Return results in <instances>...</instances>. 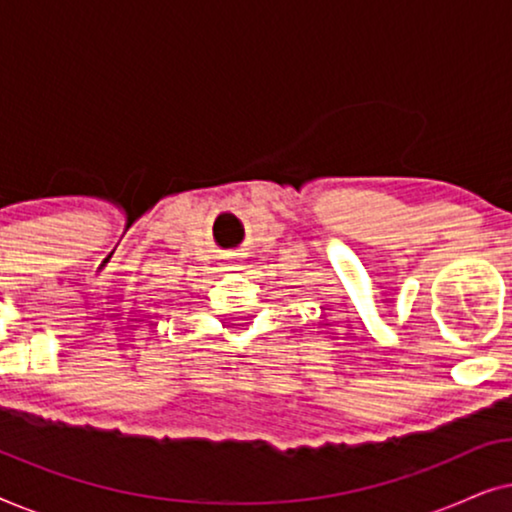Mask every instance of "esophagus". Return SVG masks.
<instances>
[{
    "instance_id": "34e87169",
    "label": "esophagus",
    "mask_w": 512,
    "mask_h": 512,
    "mask_svg": "<svg viewBox=\"0 0 512 512\" xmlns=\"http://www.w3.org/2000/svg\"><path fill=\"white\" fill-rule=\"evenodd\" d=\"M226 270H244V263L237 261V258H230L226 263Z\"/></svg>"
}]
</instances>
